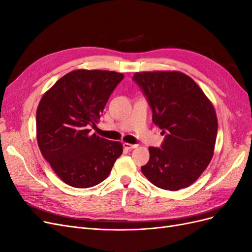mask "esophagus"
I'll use <instances>...</instances> for the list:
<instances>
[{
  "mask_svg": "<svg viewBox=\"0 0 252 252\" xmlns=\"http://www.w3.org/2000/svg\"><path fill=\"white\" fill-rule=\"evenodd\" d=\"M123 146H124V148H126V149H133V148L138 147L139 145H136V144H129V143H123Z\"/></svg>",
  "mask_w": 252,
  "mask_h": 252,
  "instance_id": "obj_1",
  "label": "esophagus"
}]
</instances>
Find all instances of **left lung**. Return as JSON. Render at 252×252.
<instances>
[{
  "label": "left lung",
  "instance_id": "obj_1",
  "mask_svg": "<svg viewBox=\"0 0 252 252\" xmlns=\"http://www.w3.org/2000/svg\"><path fill=\"white\" fill-rule=\"evenodd\" d=\"M133 81L147 97L154 123L166 134L161 148H148L143 174L155 186L170 191L192 185L215 152L218 118L212 103L181 71L135 72Z\"/></svg>",
  "mask_w": 252,
  "mask_h": 252
}]
</instances>
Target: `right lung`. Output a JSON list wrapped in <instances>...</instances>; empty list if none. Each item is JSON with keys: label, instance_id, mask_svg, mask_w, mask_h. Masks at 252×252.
<instances>
[{"label": "right lung", "instance_id": "1", "mask_svg": "<svg viewBox=\"0 0 252 252\" xmlns=\"http://www.w3.org/2000/svg\"><path fill=\"white\" fill-rule=\"evenodd\" d=\"M123 73L78 69L68 72L42 96L36 109V139L43 158L67 185L89 188L108 177L123 145L89 127L97 124Z\"/></svg>", "mask_w": 252, "mask_h": 252}]
</instances>
